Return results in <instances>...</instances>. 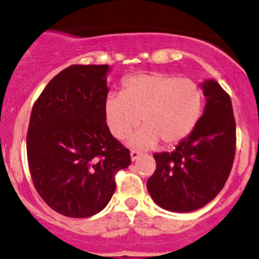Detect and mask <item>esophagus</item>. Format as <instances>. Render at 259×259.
I'll return each mask as SVG.
<instances>
[{
	"instance_id": "1",
	"label": "esophagus",
	"mask_w": 259,
	"mask_h": 259,
	"mask_svg": "<svg viewBox=\"0 0 259 259\" xmlns=\"http://www.w3.org/2000/svg\"><path fill=\"white\" fill-rule=\"evenodd\" d=\"M141 155H142V153L139 152V151H137V150L130 151V157H132L133 161H135V160H137V158H138Z\"/></svg>"
}]
</instances>
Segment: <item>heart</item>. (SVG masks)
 <instances>
[{"mask_svg":"<svg viewBox=\"0 0 259 259\" xmlns=\"http://www.w3.org/2000/svg\"><path fill=\"white\" fill-rule=\"evenodd\" d=\"M202 90L191 78L174 74L141 73L122 83L121 94H111L104 103L107 125L117 139H130L135 147H153L161 141L171 146L191 134L202 111Z\"/></svg>","mask_w":259,"mask_h":259,"instance_id":"obj_1","label":"heart"}]
</instances>
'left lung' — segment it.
<instances>
[{
	"label": "left lung",
	"mask_w": 259,
	"mask_h": 259,
	"mask_svg": "<svg viewBox=\"0 0 259 259\" xmlns=\"http://www.w3.org/2000/svg\"><path fill=\"white\" fill-rule=\"evenodd\" d=\"M204 113L173 152L155 153V173L147 181L153 201L170 211L187 213L210 202L231 173L236 122L231 98L214 80L202 83Z\"/></svg>",
	"instance_id": "left-lung-1"
}]
</instances>
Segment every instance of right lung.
I'll return each mask as SVG.
<instances>
[{
	"mask_svg": "<svg viewBox=\"0 0 259 259\" xmlns=\"http://www.w3.org/2000/svg\"><path fill=\"white\" fill-rule=\"evenodd\" d=\"M107 64L63 69L34 102L27 157L34 188L53 210L88 218L106 208L130 151L111 134L104 103Z\"/></svg>",
	"mask_w": 259,
	"mask_h": 259,
	"instance_id": "right-lung-1",
	"label": "right lung"
}]
</instances>
